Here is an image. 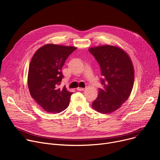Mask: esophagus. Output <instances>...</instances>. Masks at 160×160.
Here are the masks:
<instances>
[{
    "mask_svg": "<svg viewBox=\"0 0 160 160\" xmlns=\"http://www.w3.org/2000/svg\"><path fill=\"white\" fill-rule=\"evenodd\" d=\"M77 90H78V91H84V90H85V88H81V87H78V88H77Z\"/></svg>",
    "mask_w": 160,
    "mask_h": 160,
    "instance_id": "34e87169",
    "label": "esophagus"
}]
</instances>
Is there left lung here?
Wrapping results in <instances>:
<instances>
[{
  "label": "left lung",
  "mask_w": 160,
  "mask_h": 160,
  "mask_svg": "<svg viewBox=\"0 0 160 160\" xmlns=\"http://www.w3.org/2000/svg\"><path fill=\"white\" fill-rule=\"evenodd\" d=\"M100 64L103 88L92 108L99 112L111 113L118 109L130 96L134 83V68L130 57L121 48L105 45L89 49Z\"/></svg>",
  "instance_id": "1"
}]
</instances>
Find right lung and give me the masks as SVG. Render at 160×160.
<instances>
[{"label":"right lung","mask_w":160,"mask_h":160,"mask_svg":"<svg viewBox=\"0 0 160 160\" xmlns=\"http://www.w3.org/2000/svg\"><path fill=\"white\" fill-rule=\"evenodd\" d=\"M75 47L46 44L33 55L28 73L30 93L40 107L49 113H59L69 105L73 94L65 87L60 88L63 78L62 68Z\"/></svg>","instance_id":"add662e5"}]
</instances>
